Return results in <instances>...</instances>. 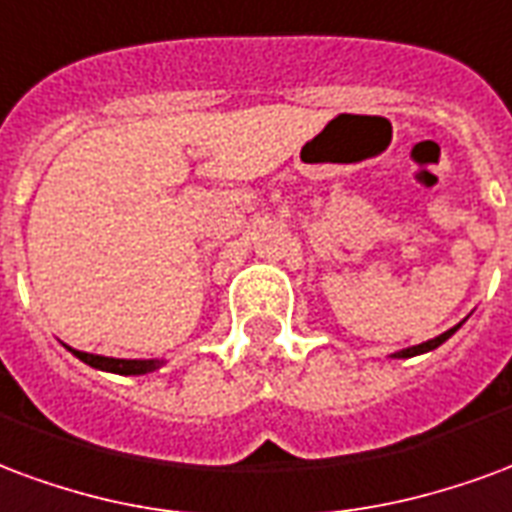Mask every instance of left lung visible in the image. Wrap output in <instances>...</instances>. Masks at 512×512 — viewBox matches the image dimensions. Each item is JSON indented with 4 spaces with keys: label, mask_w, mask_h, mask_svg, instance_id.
Instances as JSON below:
<instances>
[{
    "label": "left lung",
    "mask_w": 512,
    "mask_h": 512,
    "mask_svg": "<svg viewBox=\"0 0 512 512\" xmlns=\"http://www.w3.org/2000/svg\"><path fill=\"white\" fill-rule=\"evenodd\" d=\"M461 324H464V322H461ZM461 324H455V327H450V330H447V333L436 335V338H431V341H425V343H417V346H409V349H401V352L390 354V357H398V360H401V357H414V354L434 352L436 346H442V343H445L447 338H450V335H453L455 330H458V327H461Z\"/></svg>",
    "instance_id": "1"
}]
</instances>
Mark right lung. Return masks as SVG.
Returning a JSON list of instances; mask_svg holds the SVG:
<instances>
[{
	"mask_svg": "<svg viewBox=\"0 0 512 512\" xmlns=\"http://www.w3.org/2000/svg\"><path fill=\"white\" fill-rule=\"evenodd\" d=\"M70 349V346H67ZM76 354L81 363L92 365L98 371H108V374H119V376H141V374H152L158 371L163 360H119V357H103V354H89V352H78V349H70Z\"/></svg>",
	"mask_w": 512,
	"mask_h": 512,
	"instance_id": "add662e5",
	"label": "right lung"
}]
</instances>
